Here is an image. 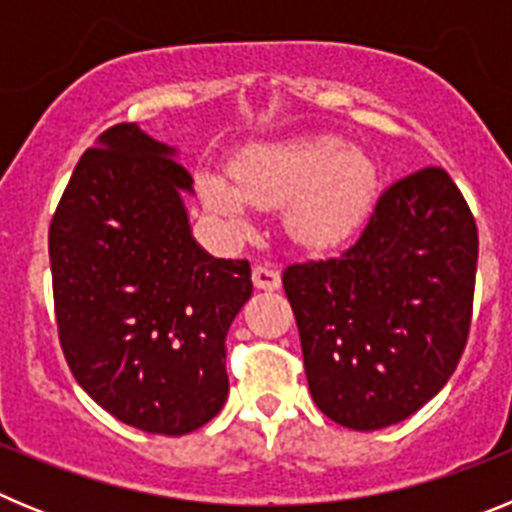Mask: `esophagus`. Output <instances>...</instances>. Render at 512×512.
I'll use <instances>...</instances> for the list:
<instances>
[{
    "mask_svg": "<svg viewBox=\"0 0 512 512\" xmlns=\"http://www.w3.org/2000/svg\"><path fill=\"white\" fill-rule=\"evenodd\" d=\"M253 284L256 289H266V292H274V289L282 287V277H279L277 269L271 266H253Z\"/></svg>",
    "mask_w": 512,
    "mask_h": 512,
    "instance_id": "1",
    "label": "esophagus"
}]
</instances>
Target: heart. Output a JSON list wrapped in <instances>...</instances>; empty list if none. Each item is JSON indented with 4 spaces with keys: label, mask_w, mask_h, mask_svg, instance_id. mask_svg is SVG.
Wrapping results in <instances>:
<instances>
[{
    "label": "heart",
    "mask_w": 512,
    "mask_h": 512,
    "mask_svg": "<svg viewBox=\"0 0 512 512\" xmlns=\"http://www.w3.org/2000/svg\"><path fill=\"white\" fill-rule=\"evenodd\" d=\"M230 176L200 171L197 187L207 210L243 230L251 205H284V228L305 248H330L354 235L379 192L374 158L338 135L251 146L235 158Z\"/></svg>",
    "instance_id": "b5f03b06"
}]
</instances>
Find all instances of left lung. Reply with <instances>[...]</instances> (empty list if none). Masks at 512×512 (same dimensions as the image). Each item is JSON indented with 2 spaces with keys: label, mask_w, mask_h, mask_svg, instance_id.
<instances>
[{
  "label": "left lung",
  "mask_w": 512,
  "mask_h": 512,
  "mask_svg": "<svg viewBox=\"0 0 512 512\" xmlns=\"http://www.w3.org/2000/svg\"><path fill=\"white\" fill-rule=\"evenodd\" d=\"M477 253L464 194L425 166L379 194L341 256L284 269L310 395L330 420L377 431L441 392L467 346Z\"/></svg>",
  "instance_id": "8db88e82"
}]
</instances>
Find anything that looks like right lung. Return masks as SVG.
<instances>
[{"label": "right lung", "mask_w": 512, "mask_h": 512, "mask_svg": "<svg viewBox=\"0 0 512 512\" xmlns=\"http://www.w3.org/2000/svg\"><path fill=\"white\" fill-rule=\"evenodd\" d=\"M192 174L135 122L79 158L48 230L58 341L76 382L122 423L184 436L228 397L225 336L253 292L246 259L189 230Z\"/></svg>", "instance_id": "add662e5"}]
</instances>
